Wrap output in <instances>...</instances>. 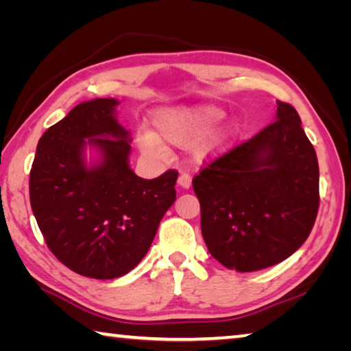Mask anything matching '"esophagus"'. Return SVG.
Segmentation results:
<instances>
[{
    "mask_svg": "<svg viewBox=\"0 0 351 351\" xmlns=\"http://www.w3.org/2000/svg\"><path fill=\"white\" fill-rule=\"evenodd\" d=\"M178 184H180L182 189H189L192 186V176H190L187 171H182L180 178H178Z\"/></svg>",
    "mask_w": 351,
    "mask_h": 351,
    "instance_id": "1",
    "label": "esophagus"
}]
</instances>
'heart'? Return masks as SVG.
<instances>
[{
	"label": "heart",
	"mask_w": 351,
	"mask_h": 351,
	"mask_svg": "<svg viewBox=\"0 0 351 351\" xmlns=\"http://www.w3.org/2000/svg\"><path fill=\"white\" fill-rule=\"evenodd\" d=\"M223 114L219 106L210 104L162 108L153 116L154 134L142 133L138 145L148 158L159 159L165 153L161 140L181 147L197 138L192 144V153L198 161L217 158L232 147L240 133L235 121L217 122Z\"/></svg>",
	"instance_id": "1"
}]
</instances>
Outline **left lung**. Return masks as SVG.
I'll use <instances>...</instances> for the list:
<instances>
[{
    "label": "left lung",
    "mask_w": 351,
    "mask_h": 351,
    "mask_svg": "<svg viewBox=\"0 0 351 351\" xmlns=\"http://www.w3.org/2000/svg\"><path fill=\"white\" fill-rule=\"evenodd\" d=\"M201 232L212 257L252 272L288 258L310 235L319 209L316 150L294 106L193 178Z\"/></svg>",
    "instance_id": "left-lung-1"
}]
</instances>
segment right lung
Here are the masks:
<instances>
[{
    "instance_id": "obj_1",
    "label": "right lung",
    "mask_w": 351,
    "mask_h": 351,
    "mask_svg": "<svg viewBox=\"0 0 351 351\" xmlns=\"http://www.w3.org/2000/svg\"><path fill=\"white\" fill-rule=\"evenodd\" d=\"M116 99L74 106L38 141L29 197L51 252L77 274L108 280L145 257L164 213L176 199V170L154 180L130 169V133ZM86 146L101 159L88 166Z\"/></svg>"
}]
</instances>
